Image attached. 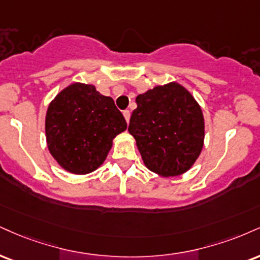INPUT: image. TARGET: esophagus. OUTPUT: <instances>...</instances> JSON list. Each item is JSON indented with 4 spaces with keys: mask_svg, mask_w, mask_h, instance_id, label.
<instances>
[{
    "mask_svg": "<svg viewBox=\"0 0 260 260\" xmlns=\"http://www.w3.org/2000/svg\"><path fill=\"white\" fill-rule=\"evenodd\" d=\"M123 116H124V118H126V121H127V123H128V122H129V117H131L129 110H124L123 111Z\"/></svg>",
    "mask_w": 260,
    "mask_h": 260,
    "instance_id": "esophagus-1",
    "label": "esophagus"
}]
</instances>
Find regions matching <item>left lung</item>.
Listing matches in <instances>:
<instances>
[{"label":"left lung","mask_w":260,"mask_h":260,"mask_svg":"<svg viewBox=\"0 0 260 260\" xmlns=\"http://www.w3.org/2000/svg\"><path fill=\"white\" fill-rule=\"evenodd\" d=\"M128 131L150 171L179 176L195 164L203 146L205 122L200 105L172 82L139 94Z\"/></svg>","instance_id":"1"}]
</instances>
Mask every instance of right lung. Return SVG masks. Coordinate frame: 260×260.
<instances>
[{
    "label": "right lung",
    "instance_id": "add662e5",
    "mask_svg": "<svg viewBox=\"0 0 260 260\" xmlns=\"http://www.w3.org/2000/svg\"><path fill=\"white\" fill-rule=\"evenodd\" d=\"M126 128L112 98L100 94L92 84L74 83L62 89L46 115L49 152L74 174L96 170L105 161L112 139Z\"/></svg>",
    "mask_w": 260,
    "mask_h": 260
}]
</instances>
